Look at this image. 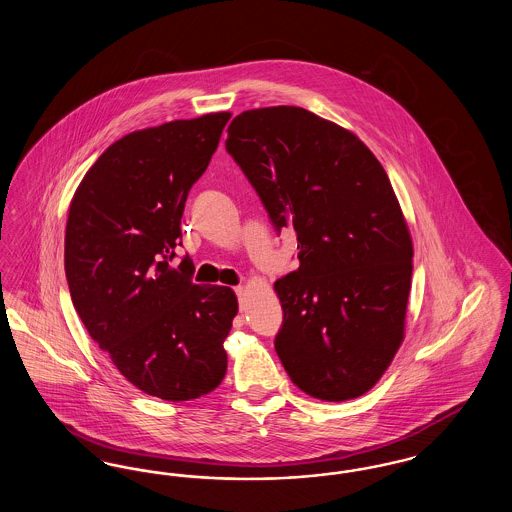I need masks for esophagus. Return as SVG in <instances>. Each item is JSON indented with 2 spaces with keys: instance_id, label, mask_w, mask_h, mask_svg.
<instances>
[{
  "instance_id": "34e87169",
  "label": "esophagus",
  "mask_w": 512,
  "mask_h": 512,
  "mask_svg": "<svg viewBox=\"0 0 512 512\" xmlns=\"http://www.w3.org/2000/svg\"><path fill=\"white\" fill-rule=\"evenodd\" d=\"M236 293H238V297H240V301H242V299H244V295H245L244 286H238V288H236Z\"/></svg>"
}]
</instances>
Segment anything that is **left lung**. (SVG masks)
Instances as JSON below:
<instances>
[{
    "label": "left lung",
    "mask_w": 512,
    "mask_h": 512,
    "mask_svg": "<svg viewBox=\"0 0 512 512\" xmlns=\"http://www.w3.org/2000/svg\"><path fill=\"white\" fill-rule=\"evenodd\" d=\"M226 149L276 230L297 236L299 268L274 282V347L293 384L322 401L374 388L405 338L413 240L390 178L349 130L293 107L240 113Z\"/></svg>",
    "instance_id": "left-lung-1"
}]
</instances>
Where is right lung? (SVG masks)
I'll use <instances>...</instances> for the list:
<instances>
[{
  "mask_svg": "<svg viewBox=\"0 0 512 512\" xmlns=\"http://www.w3.org/2000/svg\"><path fill=\"white\" fill-rule=\"evenodd\" d=\"M232 115L209 113L130 132L76 188L65 230L74 309L122 376L147 395L190 401L226 374L224 340L238 315L226 286L192 282L180 219Z\"/></svg>",
  "mask_w": 512,
  "mask_h": 512,
  "instance_id": "add662e5",
  "label": "right lung"
}]
</instances>
